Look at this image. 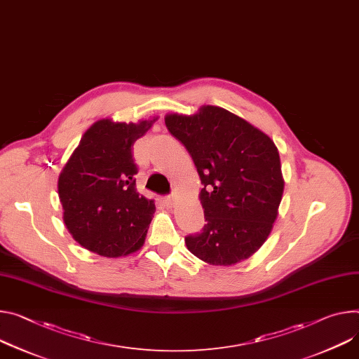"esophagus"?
<instances>
[{
	"label": "esophagus",
	"mask_w": 359,
	"mask_h": 359,
	"mask_svg": "<svg viewBox=\"0 0 359 359\" xmlns=\"http://www.w3.org/2000/svg\"><path fill=\"white\" fill-rule=\"evenodd\" d=\"M165 202H166L169 206H175L176 202H177V196H176V194H170V196H168V198L165 199Z\"/></svg>",
	"instance_id": "34e87169"
}]
</instances>
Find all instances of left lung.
Segmentation results:
<instances>
[{
    "mask_svg": "<svg viewBox=\"0 0 359 359\" xmlns=\"http://www.w3.org/2000/svg\"><path fill=\"white\" fill-rule=\"evenodd\" d=\"M166 127L189 151L202 184L203 232L187 249L213 266L249 259L272 232L285 180L273 140L245 118L205 104L194 114L169 113Z\"/></svg>",
    "mask_w": 359,
    "mask_h": 359,
    "instance_id": "8db88e82",
    "label": "left lung"
}]
</instances>
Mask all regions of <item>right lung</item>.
I'll return each instance as SVG.
<instances>
[{
  "mask_svg": "<svg viewBox=\"0 0 359 359\" xmlns=\"http://www.w3.org/2000/svg\"><path fill=\"white\" fill-rule=\"evenodd\" d=\"M158 116L137 123H93L58 176L62 220L73 239L104 257L142 249L156 210L136 189L132 147Z\"/></svg>",
  "mask_w": 359,
  "mask_h": 359,
  "instance_id": "add662e5",
  "label": "right lung"
}]
</instances>
